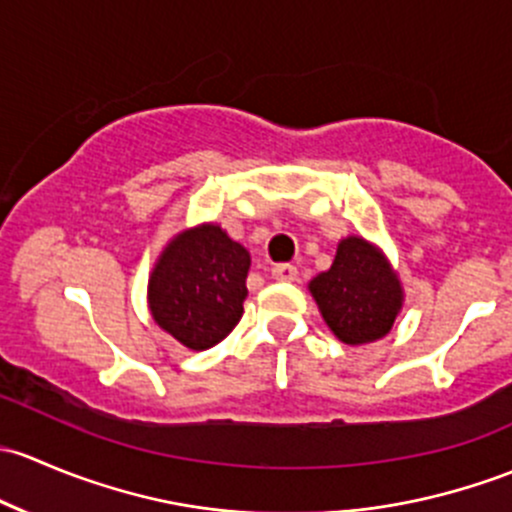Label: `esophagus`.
Segmentation results:
<instances>
[{"instance_id": "34e87169", "label": "esophagus", "mask_w": 512, "mask_h": 512, "mask_svg": "<svg viewBox=\"0 0 512 512\" xmlns=\"http://www.w3.org/2000/svg\"><path fill=\"white\" fill-rule=\"evenodd\" d=\"M271 276L276 278V281H295V278H298V268H295L293 263H276V266L271 268Z\"/></svg>"}]
</instances>
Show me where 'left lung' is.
I'll use <instances>...</instances> for the list:
<instances>
[{"instance_id":"1","label":"left lung","mask_w":512,"mask_h":512,"mask_svg":"<svg viewBox=\"0 0 512 512\" xmlns=\"http://www.w3.org/2000/svg\"><path fill=\"white\" fill-rule=\"evenodd\" d=\"M325 325L345 345L382 340L402 313L404 288L379 246L362 236L337 244L328 271L308 283Z\"/></svg>"}]
</instances>
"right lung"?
I'll list each match as a JSON object with an SVG mask.
<instances>
[{
  "label": "right lung",
  "instance_id": "1",
  "mask_svg": "<svg viewBox=\"0 0 512 512\" xmlns=\"http://www.w3.org/2000/svg\"><path fill=\"white\" fill-rule=\"evenodd\" d=\"M251 256L219 224L182 229L167 241L147 281L152 320L179 345L209 350L244 315Z\"/></svg>",
  "mask_w": 512,
  "mask_h": 512
}]
</instances>
